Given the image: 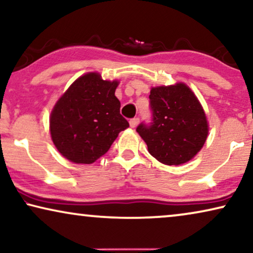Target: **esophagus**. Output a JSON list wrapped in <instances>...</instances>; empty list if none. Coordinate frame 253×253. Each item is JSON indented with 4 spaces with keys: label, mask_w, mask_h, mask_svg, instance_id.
Segmentation results:
<instances>
[{
    "label": "esophagus",
    "mask_w": 253,
    "mask_h": 253,
    "mask_svg": "<svg viewBox=\"0 0 253 253\" xmlns=\"http://www.w3.org/2000/svg\"><path fill=\"white\" fill-rule=\"evenodd\" d=\"M129 123H130V126L132 127V129H134V127L138 126V123H139V119H138V117H134V119L130 120Z\"/></svg>",
    "instance_id": "obj_1"
}]
</instances>
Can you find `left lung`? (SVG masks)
<instances>
[{
	"label": "left lung",
	"mask_w": 253,
	"mask_h": 253,
	"mask_svg": "<svg viewBox=\"0 0 253 253\" xmlns=\"http://www.w3.org/2000/svg\"><path fill=\"white\" fill-rule=\"evenodd\" d=\"M150 106L151 124L137 126L150 154L168 166L191 160L209 134L205 112L195 93L183 83L152 87Z\"/></svg>",
	"instance_id": "left-lung-1"
}]
</instances>
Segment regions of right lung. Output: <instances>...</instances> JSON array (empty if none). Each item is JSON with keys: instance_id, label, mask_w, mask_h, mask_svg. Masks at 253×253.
<instances>
[{"instance_id": "obj_1", "label": "right lung", "mask_w": 253, "mask_h": 253, "mask_svg": "<svg viewBox=\"0 0 253 253\" xmlns=\"http://www.w3.org/2000/svg\"><path fill=\"white\" fill-rule=\"evenodd\" d=\"M117 81L88 72L72 83L51 110L49 130L57 151L69 161L89 165L106 154L129 123L120 114Z\"/></svg>"}]
</instances>
